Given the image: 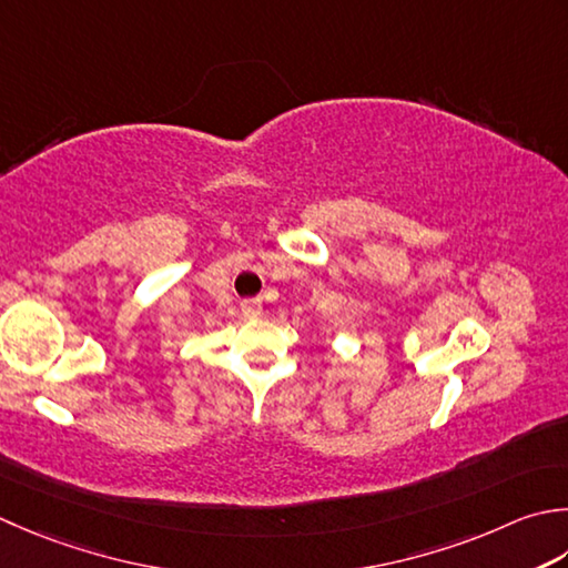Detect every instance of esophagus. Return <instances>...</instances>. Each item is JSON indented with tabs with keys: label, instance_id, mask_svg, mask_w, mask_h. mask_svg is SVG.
Instances as JSON below:
<instances>
[{
	"label": "esophagus",
	"instance_id": "1",
	"mask_svg": "<svg viewBox=\"0 0 568 568\" xmlns=\"http://www.w3.org/2000/svg\"><path fill=\"white\" fill-rule=\"evenodd\" d=\"M241 313L246 315V317H251V320L261 317V315H263V300H261V297L243 300V303H241Z\"/></svg>",
	"mask_w": 568,
	"mask_h": 568
}]
</instances>
